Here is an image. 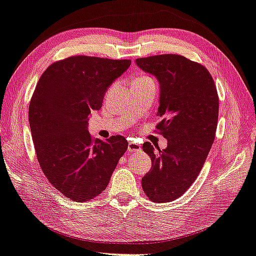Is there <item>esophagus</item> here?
Here are the masks:
<instances>
[{
  "label": "esophagus",
  "instance_id": "obj_1",
  "mask_svg": "<svg viewBox=\"0 0 256 256\" xmlns=\"http://www.w3.org/2000/svg\"><path fill=\"white\" fill-rule=\"evenodd\" d=\"M142 148L140 144L134 143V142H129L128 143V152H140Z\"/></svg>",
  "mask_w": 256,
  "mask_h": 256
}]
</instances>
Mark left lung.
Wrapping results in <instances>:
<instances>
[{
  "instance_id": "left-lung-1",
  "label": "left lung",
  "mask_w": 256,
  "mask_h": 256,
  "mask_svg": "<svg viewBox=\"0 0 256 256\" xmlns=\"http://www.w3.org/2000/svg\"><path fill=\"white\" fill-rule=\"evenodd\" d=\"M136 64L158 78L162 120L156 129L167 140L156 152L150 142L143 144L152 167L142 188L153 202H169L191 186L205 164L218 127V90L205 66L180 54L138 58Z\"/></svg>"
}]
</instances>
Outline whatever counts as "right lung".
Returning a JSON list of instances; mask_svg holds the SVG:
<instances>
[{
    "label": "right lung",
    "instance_id": "obj_1",
    "mask_svg": "<svg viewBox=\"0 0 256 256\" xmlns=\"http://www.w3.org/2000/svg\"><path fill=\"white\" fill-rule=\"evenodd\" d=\"M130 64L129 60L72 56L51 64L35 87L28 120L38 161L51 186L73 202L100 194L127 150L124 136L94 140L88 120Z\"/></svg>",
    "mask_w": 256,
    "mask_h": 256
}]
</instances>
